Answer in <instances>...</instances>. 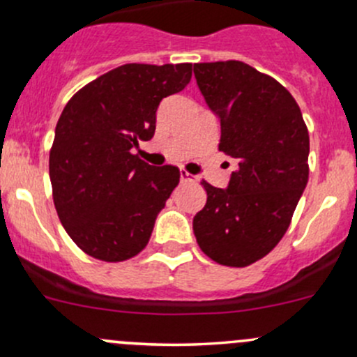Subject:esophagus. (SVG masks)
<instances>
[{
  "mask_svg": "<svg viewBox=\"0 0 357 357\" xmlns=\"http://www.w3.org/2000/svg\"><path fill=\"white\" fill-rule=\"evenodd\" d=\"M179 176H181V181H195V176L193 174H190V172H186L185 169H181V171H179Z\"/></svg>",
  "mask_w": 357,
  "mask_h": 357,
  "instance_id": "esophagus-1",
  "label": "esophagus"
}]
</instances>
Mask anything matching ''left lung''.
<instances>
[{
	"label": "left lung",
	"mask_w": 357,
	"mask_h": 357,
	"mask_svg": "<svg viewBox=\"0 0 357 357\" xmlns=\"http://www.w3.org/2000/svg\"><path fill=\"white\" fill-rule=\"evenodd\" d=\"M193 72L221 121L219 150L238 162L226 190L202 181L207 202L193 233L212 261L245 268L289 229L309 178L307 126L289 89L247 63H195Z\"/></svg>",
	"instance_id": "left-lung-1"
}]
</instances>
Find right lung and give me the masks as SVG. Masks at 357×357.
I'll return each instance as SVG.
<instances>
[{
	"label": "right lung",
	"mask_w": 357,
	"mask_h": 357,
	"mask_svg": "<svg viewBox=\"0 0 357 357\" xmlns=\"http://www.w3.org/2000/svg\"><path fill=\"white\" fill-rule=\"evenodd\" d=\"M190 79L192 63H126L68 100L50 150V179L60 222L91 257L122 262L149 243L179 169L153 167L131 150L152 139L158 103Z\"/></svg>",
	"instance_id": "right-lung-1"
}]
</instances>
